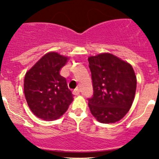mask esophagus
I'll use <instances>...</instances> for the list:
<instances>
[{"label": "esophagus", "instance_id": "esophagus-1", "mask_svg": "<svg viewBox=\"0 0 159 159\" xmlns=\"http://www.w3.org/2000/svg\"><path fill=\"white\" fill-rule=\"evenodd\" d=\"M73 94L75 95V96H78V95H79L80 94L79 89H76L74 90V91H73Z\"/></svg>", "mask_w": 159, "mask_h": 159}]
</instances>
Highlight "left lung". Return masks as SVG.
<instances>
[{
	"label": "left lung",
	"instance_id": "1",
	"mask_svg": "<svg viewBox=\"0 0 159 159\" xmlns=\"http://www.w3.org/2000/svg\"><path fill=\"white\" fill-rule=\"evenodd\" d=\"M93 96L88 99L92 115L101 123H115L128 113L136 89V77L129 63L111 53L88 59Z\"/></svg>",
	"mask_w": 159,
	"mask_h": 159
}]
</instances>
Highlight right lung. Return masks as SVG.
Returning <instances> with one entry per match:
<instances>
[{
    "label": "right lung",
    "mask_w": 159,
    "mask_h": 159,
    "mask_svg": "<svg viewBox=\"0 0 159 159\" xmlns=\"http://www.w3.org/2000/svg\"><path fill=\"white\" fill-rule=\"evenodd\" d=\"M67 59L56 52H48L26 72L25 97L30 109L38 118L45 121L57 119L73 101L66 78L59 74Z\"/></svg>",
    "instance_id": "obj_1"
}]
</instances>
